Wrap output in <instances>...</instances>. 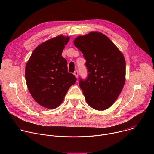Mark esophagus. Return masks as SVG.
Segmentation results:
<instances>
[{"instance_id": "esophagus-1", "label": "esophagus", "mask_w": 154, "mask_h": 154, "mask_svg": "<svg viewBox=\"0 0 154 154\" xmlns=\"http://www.w3.org/2000/svg\"><path fill=\"white\" fill-rule=\"evenodd\" d=\"M74 75L76 77H78V71H75L74 72Z\"/></svg>"}]
</instances>
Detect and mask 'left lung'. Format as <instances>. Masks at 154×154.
<instances>
[{"mask_svg": "<svg viewBox=\"0 0 154 154\" xmlns=\"http://www.w3.org/2000/svg\"><path fill=\"white\" fill-rule=\"evenodd\" d=\"M74 44L86 60L88 77L79 85L86 101L99 111L110 107L125 82V60L122 53L104 34L91 32L79 36Z\"/></svg>", "mask_w": 154, "mask_h": 154, "instance_id": "obj_1", "label": "left lung"}]
</instances>
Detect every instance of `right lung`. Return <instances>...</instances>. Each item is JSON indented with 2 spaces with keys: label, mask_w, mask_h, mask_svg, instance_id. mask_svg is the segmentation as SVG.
Wrapping results in <instances>:
<instances>
[{
  "label": "right lung",
  "mask_w": 154,
  "mask_h": 154,
  "mask_svg": "<svg viewBox=\"0 0 154 154\" xmlns=\"http://www.w3.org/2000/svg\"><path fill=\"white\" fill-rule=\"evenodd\" d=\"M69 39L61 35L42 42L26 64L28 90L34 100L45 108H57L76 82V77L68 72L66 60L61 56Z\"/></svg>",
  "instance_id": "add662e5"
}]
</instances>
